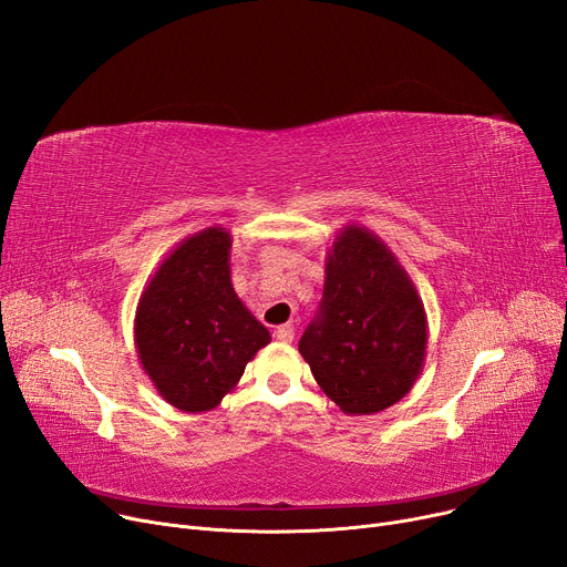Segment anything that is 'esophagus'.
<instances>
[{"label":"esophagus","mask_w":567,"mask_h":567,"mask_svg":"<svg viewBox=\"0 0 567 567\" xmlns=\"http://www.w3.org/2000/svg\"><path fill=\"white\" fill-rule=\"evenodd\" d=\"M276 340H278V342H285V344H289V342L293 340V326H291V323H285V326H280V329L276 331Z\"/></svg>","instance_id":"34e87169"}]
</instances>
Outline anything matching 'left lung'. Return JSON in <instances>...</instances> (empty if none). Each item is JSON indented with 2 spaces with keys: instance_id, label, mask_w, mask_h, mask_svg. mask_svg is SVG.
<instances>
[{
  "instance_id": "obj_1",
  "label": "left lung",
  "mask_w": 567,
  "mask_h": 567,
  "mask_svg": "<svg viewBox=\"0 0 567 567\" xmlns=\"http://www.w3.org/2000/svg\"><path fill=\"white\" fill-rule=\"evenodd\" d=\"M299 351L315 381L349 415L400 402L421 377L427 315L395 252L361 225H344L326 252L323 296Z\"/></svg>"
}]
</instances>
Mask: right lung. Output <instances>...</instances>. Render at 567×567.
Returning <instances> with one entry per match:
<instances>
[{
	"label": "right lung",
	"instance_id": "obj_1",
	"mask_svg": "<svg viewBox=\"0 0 567 567\" xmlns=\"http://www.w3.org/2000/svg\"><path fill=\"white\" fill-rule=\"evenodd\" d=\"M229 250L231 236L220 225L186 236L161 261L135 310L142 370L165 402L188 413L216 409L271 342L234 291Z\"/></svg>",
	"mask_w": 567,
	"mask_h": 567
}]
</instances>
